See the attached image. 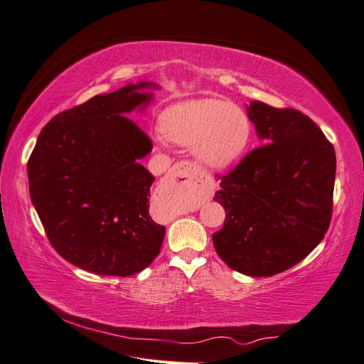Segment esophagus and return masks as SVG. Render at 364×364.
<instances>
[{"label": "esophagus", "mask_w": 364, "mask_h": 364, "mask_svg": "<svg viewBox=\"0 0 364 364\" xmlns=\"http://www.w3.org/2000/svg\"><path fill=\"white\" fill-rule=\"evenodd\" d=\"M168 181L175 186L189 189L197 181V170L189 162H180V164L170 168Z\"/></svg>", "instance_id": "esophagus-1"}]
</instances>
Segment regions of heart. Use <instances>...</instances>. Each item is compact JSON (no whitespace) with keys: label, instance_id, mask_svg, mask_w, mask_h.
I'll use <instances>...</instances> for the list:
<instances>
[{"label":"heart","instance_id":"b5f03b06","mask_svg":"<svg viewBox=\"0 0 364 364\" xmlns=\"http://www.w3.org/2000/svg\"><path fill=\"white\" fill-rule=\"evenodd\" d=\"M167 139L194 145L196 158L211 168H227L242 156L252 137L247 114L225 100H192L170 106L161 115Z\"/></svg>","mask_w":364,"mask_h":364}]
</instances>
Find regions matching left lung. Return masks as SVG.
<instances>
[{"label": "left lung", "mask_w": 364, "mask_h": 364, "mask_svg": "<svg viewBox=\"0 0 364 364\" xmlns=\"http://www.w3.org/2000/svg\"><path fill=\"white\" fill-rule=\"evenodd\" d=\"M247 115L264 144L222 176L214 200L227 214L213 242L228 267L270 277L296 266L326 236L336 154L297 109L252 102Z\"/></svg>", "instance_id": "1"}]
</instances>
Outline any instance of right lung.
<instances>
[{
    "label": "right lung",
    "mask_w": 364,
    "mask_h": 364,
    "mask_svg": "<svg viewBox=\"0 0 364 364\" xmlns=\"http://www.w3.org/2000/svg\"><path fill=\"white\" fill-rule=\"evenodd\" d=\"M141 81L53 117L28 161L29 194L48 241L72 264L128 277L158 257L166 227L149 211L151 141L128 112L151 102Z\"/></svg>",
    "instance_id": "1"
}]
</instances>
